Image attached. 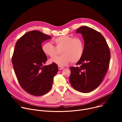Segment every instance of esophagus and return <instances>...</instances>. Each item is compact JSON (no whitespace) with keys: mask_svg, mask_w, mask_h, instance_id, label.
I'll return each mask as SVG.
<instances>
[{"mask_svg":"<svg viewBox=\"0 0 122 122\" xmlns=\"http://www.w3.org/2000/svg\"><path fill=\"white\" fill-rule=\"evenodd\" d=\"M64 69V67H61V66H58V69L59 70H62V69Z\"/></svg>","mask_w":122,"mask_h":122,"instance_id":"esophagus-1","label":"esophagus"}]
</instances>
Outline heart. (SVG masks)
<instances>
[{"instance_id": "b5f03b06", "label": "heart", "mask_w": 122, "mask_h": 122, "mask_svg": "<svg viewBox=\"0 0 122 122\" xmlns=\"http://www.w3.org/2000/svg\"><path fill=\"white\" fill-rule=\"evenodd\" d=\"M55 47L50 42H46L42 46L43 52L51 58L55 57L61 51V56L50 59L51 63L60 66H65L72 62H78L84 52L85 46L80 37H74L69 35L62 36L54 40Z\"/></svg>"}]
</instances>
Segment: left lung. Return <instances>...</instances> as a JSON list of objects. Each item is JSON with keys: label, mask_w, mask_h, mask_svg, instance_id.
Here are the masks:
<instances>
[{"label": "left lung", "mask_w": 122, "mask_h": 122, "mask_svg": "<svg viewBox=\"0 0 122 122\" xmlns=\"http://www.w3.org/2000/svg\"><path fill=\"white\" fill-rule=\"evenodd\" d=\"M82 34L85 49L81 58L76 64L80 67H71L69 81L78 92L87 93L97 88L108 71L110 51L105 38L99 32L87 26L76 30Z\"/></svg>", "instance_id": "1"}]
</instances>
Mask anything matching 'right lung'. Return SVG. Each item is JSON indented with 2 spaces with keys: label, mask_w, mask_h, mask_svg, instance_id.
I'll list each match as a JSON object with an SVG mask.
<instances>
[{
  "label": "right lung",
  "mask_w": 122,
  "mask_h": 122,
  "mask_svg": "<svg viewBox=\"0 0 122 122\" xmlns=\"http://www.w3.org/2000/svg\"><path fill=\"white\" fill-rule=\"evenodd\" d=\"M51 38L38 30H31L21 36L15 44L12 58L14 72L21 86L31 95L41 96L47 93L58 71L56 64L43 66L47 59L41 43Z\"/></svg>",
  "instance_id": "1"
}]
</instances>
